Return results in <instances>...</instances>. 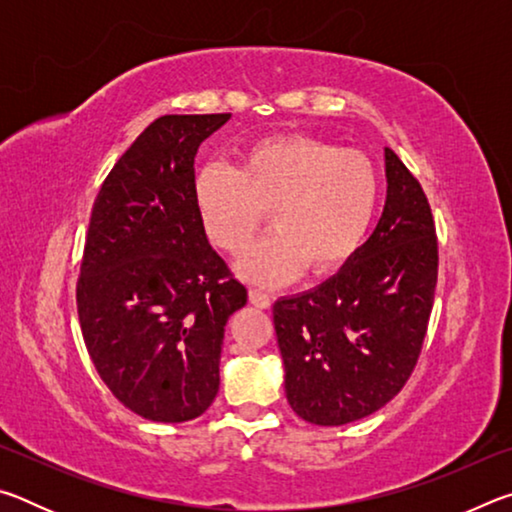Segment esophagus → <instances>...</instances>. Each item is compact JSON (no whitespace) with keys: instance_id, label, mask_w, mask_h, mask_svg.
Returning <instances> with one entry per match:
<instances>
[{"instance_id":"obj_1","label":"esophagus","mask_w":512,"mask_h":512,"mask_svg":"<svg viewBox=\"0 0 512 512\" xmlns=\"http://www.w3.org/2000/svg\"><path fill=\"white\" fill-rule=\"evenodd\" d=\"M248 298H250V302H253V305L259 307V309H268V307H271V296H268V293H264V291H259V289H250V291H248Z\"/></svg>"}]
</instances>
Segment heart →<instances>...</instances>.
<instances>
[{
  "mask_svg": "<svg viewBox=\"0 0 512 512\" xmlns=\"http://www.w3.org/2000/svg\"><path fill=\"white\" fill-rule=\"evenodd\" d=\"M379 180L361 151L307 135L268 137L239 155L237 169L207 164L194 203L216 248L239 255L271 212L275 232L241 255L248 282L277 287L302 271L325 275L357 253L377 210Z\"/></svg>",
  "mask_w": 512,
  "mask_h": 512,
  "instance_id": "b5f03b06",
  "label": "heart"
}]
</instances>
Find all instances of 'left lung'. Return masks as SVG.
Listing matches in <instances>:
<instances>
[{"mask_svg": "<svg viewBox=\"0 0 512 512\" xmlns=\"http://www.w3.org/2000/svg\"><path fill=\"white\" fill-rule=\"evenodd\" d=\"M377 228L336 275L273 305L284 391L302 420L341 427L379 411L418 363L438 280V239L418 180L386 149Z\"/></svg>", "mask_w": 512, "mask_h": 512, "instance_id": "8db88e82", "label": "left lung"}]
</instances>
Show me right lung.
<instances>
[{"instance_id": "right-lung-1", "label": "right lung", "mask_w": 512, "mask_h": 512, "mask_svg": "<svg viewBox=\"0 0 512 512\" xmlns=\"http://www.w3.org/2000/svg\"><path fill=\"white\" fill-rule=\"evenodd\" d=\"M223 115H164L103 180L76 282L85 348L117 400L187 422L219 393L228 318L248 291L207 241L194 158Z\"/></svg>"}]
</instances>
